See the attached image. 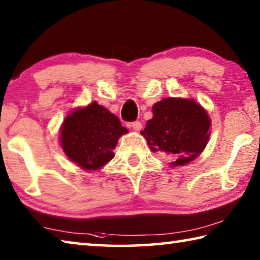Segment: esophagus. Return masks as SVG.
I'll use <instances>...</instances> for the list:
<instances>
[{"instance_id":"34e87169","label":"esophagus","mask_w":260,"mask_h":260,"mask_svg":"<svg viewBox=\"0 0 260 260\" xmlns=\"http://www.w3.org/2000/svg\"><path fill=\"white\" fill-rule=\"evenodd\" d=\"M131 127L135 132H139V131H141V128H142V124H141L140 121H134V122H132V124H131Z\"/></svg>"}]
</instances>
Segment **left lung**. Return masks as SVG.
<instances>
[{
  "instance_id": "left-lung-1",
  "label": "left lung",
  "mask_w": 260,
  "mask_h": 260,
  "mask_svg": "<svg viewBox=\"0 0 260 260\" xmlns=\"http://www.w3.org/2000/svg\"><path fill=\"white\" fill-rule=\"evenodd\" d=\"M153 117L141 132L151 150L171 158V165L182 166L204 150L210 138L208 112L193 100L169 98L152 107Z\"/></svg>"
}]
</instances>
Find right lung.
<instances>
[{
	"label": "right lung",
	"instance_id": "add662e5",
	"mask_svg": "<svg viewBox=\"0 0 260 260\" xmlns=\"http://www.w3.org/2000/svg\"><path fill=\"white\" fill-rule=\"evenodd\" d=\"M127 132L113 113L93 102L67 116L60 128V144L79 167L98 171L114 157L112 150Z\"/></svg>",
	"mask_w": 260,
	"mask_h": 260
}]
</instances>
